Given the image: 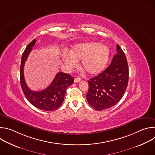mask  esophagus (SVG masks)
I'll return each mask as SVG.
<instances>
[{"label": "esophagus", "mask_w": 155, "mask_h": 155, "mask_svg": "<svg viewBox=\"0 0 155 155\" xmlns=\"http://www.w3.org/2000/svg\"><path fill=\"white\" fill-rule=\"evenodd\" d=\"M81 80V79L80 78H75L74 79V82H75V83H77V82L80 81Z\"/></svg>", "instance_id": "34e87169"}]
</instances>
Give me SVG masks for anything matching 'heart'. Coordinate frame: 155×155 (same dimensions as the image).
Segmentation results:
<instances>
[{
    "label": "heart",
    "instance_id": "b5f03b06",
    "mask_svg": "<svg viewBox=\"0 0 155 155\" xmlns=\"http://www.w3.org/2000/svg\"><path fill=\"white\" fill-rule=\"evenodd\" d=\"M108 48L98 42H86L77 44L70 51L64 52L62 59L68 68L72 69L77 61L82 60L81 68L87 74L95 75L102 72L108 62Z\"/></svg>",
    "mask_w": 155,
    "mask_h": 155
}]
</instances>
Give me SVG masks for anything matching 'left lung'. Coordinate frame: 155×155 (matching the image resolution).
I'll list each match as a JSON object with an SVG mask.
<instances>
[{
	"mask_svg": "<svg viewBox=\"0 0 155 155\" xmlns=\"http://www.w3.org/2000/svg\"><path fill=\"white\" fill-rule=\"evenodd\" d=\"M117 53L108 67L98 75L88 80L86 99L98 111L109 108L123 97L129 80L128 64L124 53L117 44Z\"/></svg>",
	"mask_w": 155,
	"mask_h": 155,
	"instance_id": "left-lung-1",
	"label": "left lung"
}]
</instances>
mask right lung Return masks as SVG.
Listing matches in <instances>:
<instances>
[{
    "label": "right lung",
    "instance_id": "add662e5",
    "mask_svg": "<svg viewBox=\"0 0 155 155\" xmlns=\"http://www.w3.org/2000/svg\"><path fill=\"white\" fill-rule=\"evenodd\" d=\"M36 40H33L26 48L21 58L20 83L22 90L28 101L35 107L45 111H53L62 104L67 88L74 83V78L69 74L59 72L50 85L41 91H33L26 84L24 77V65Z\"/></svg>",
    "mask_w": 155,
    "mask_h": 155
}]
</instances>
